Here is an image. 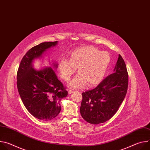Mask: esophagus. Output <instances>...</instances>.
Wrapping results in <instances>:
<instances>
[{
    "label": "esophagus",
    "mask_w": 150,
    "mask_h": 150,
    "mask_svg": "<svg viewBox=\"0 0 150 150\" xmlns=\"http://www.w3.org/2000/svg\"><path fill=\"white\" fill-rule=\"evenodd\" d=\"M75 91L74 90H68V93L69 94H72V93H74Z\"/></svg>",
    "instance_id": "34e87169"
}]
</instances>
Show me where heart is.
<instances>
[{"mask_svg": "<svg viewBox=\"0 0 150 150\" xmlns=\"http://www.w3.org/2000/svg\"><path fill=\"white\" fill-rule=\"evenodd\" d=\"M110 60L109 53L101 52L94 47L86 46L73 50L69 54V59H61L58 69L61 78L68 82L77 68L79 74L71 81L69 86L79 88L87 83L89 86H93L100 82Z\"/></svg>", "mask_w": 150, "mask_h": 150, "instance_id": "obj_1", "label": "heart"}]
</instances>
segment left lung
Here are the masks:
<instances>
[{
	"mask_svg": "<svg viewBox=\"0 0 150 150\" xmlns=\"http://www.w3.org/2000/svg\"><path fill=\"white\" fill-rule=\"evenodd\" d=\"M113 72L95 88L82 94L80 113L83 119L90 123L97 125L111 119L125 97L128 74L125 61L120 54Z\"/></svg>",
	"mask_w": 150,
	"mask_h": 150,
	"instance_id": "1",
	"label": "left lung"
}]
</instances>
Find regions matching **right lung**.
Returning a JSON list of instances; mask_svg holds the SVG:
<instances>
[{
    "mask_svg": "<svg viewBox=\"0 0 150 150\" xmlns=\"http://www.w3.org/2000/svg\"><path fill=\"white\" fill-rule=\"evenodd\" d=\"M57 44V41L44 42L32 47L21 60L17 72L21 100L33 116L43 121L50 120L59 114L60 101L68 96V91L51 67L37 71L33 67V62ZM53 65L56 69L58 65L55 63Z\"/></svg>",
    "mask_w": 150,
    "mask_h": 150,
    "instance_id": "add662e5",
    "label": "right lung"
}]
</instances>
